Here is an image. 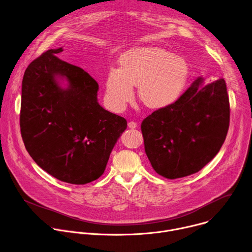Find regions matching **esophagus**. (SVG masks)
Here are the masks:
<instances>
[{
  "mask_svg": "<svg viewBox=\"0 0 252 252\" xmlns=\"http://www.w3.org/2000/svg\"><path fill=\"white\" fill-rule=\"evenodd\" d=\"M128 127L131 129H135V128H137V123L134 121H131L128 123Z\"/></svg>",
  "mask_w": 252,
  "mask_h": 252,
  "instance_id": "34e87169",
  "label": "esophagus"
}]
</instances>
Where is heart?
<instances>
[{
  "mask_svg": "<svg viewBox=\"0 0 252 252\" xmlns=\"http://www.w3.org/2000/svg\"><path fill=\"white\" fill-rule=\"evenodd\" d=\"M189 80L187 62L160 47H140L125 54L118 69H110L105 80L106 101L122 109L134 97L150 109L162 110L174 105Z\"/></svg>",
  "mask_w": 252,
  "mask_h": 252,
  "instance_id": "1",
  "label": "heart"
}]
</instances>
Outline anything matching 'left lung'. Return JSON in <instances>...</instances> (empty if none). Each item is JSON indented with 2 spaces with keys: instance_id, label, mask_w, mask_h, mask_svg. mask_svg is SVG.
<instances>
[{
  "instance_id": "1",
  "label": "left lung",
  "mask_w": 252,
  "mask_h": 252,
  "mask_svg": "<svg viewBox=\"0 0 252 252\" xmlns=\"http://www.w3.org/2000/svg\"><path fill=\"white\" fill-rule=\"evenodd\" d=\"M202 83L197 78L174 105L142 121L146 155L156 173L167 179L202 170L225 140L230 116L225 81Z\"/></svg>"
}]
</instances>
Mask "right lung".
<instances>
[{
	"label": "right lung",
	"instance_id": "obj_1",
	"mask_svg": "<svg viewBox=\"0 0 252 252\" xmlns=\"http://www.w3.org/2000/svg\"><path fill=\"white\" fill-rule=\"evenodd\" d=\"M49 49L27 67L22 85L20 126L32 160L60 181L84 185L105 171L127 121L97 102L98 83L82 68ZM59 77L69 81L62 89Z\"/></svg>",
	"mask_w": 252,
	"mask_h": 252
}]
</instances>
